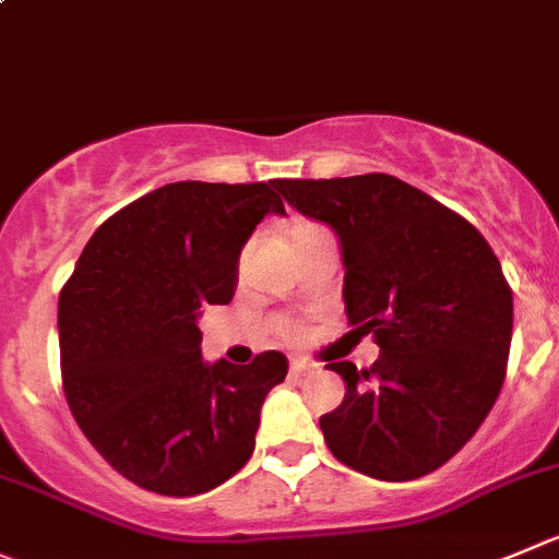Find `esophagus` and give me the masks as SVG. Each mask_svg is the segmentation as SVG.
Wrapping results in <instances>:
<instances>
[{"label":"esophagus","mask_w":559,"mask_h":559,"mask_svg":"<svg viewBox=\"0 0 559 559\" xmlns=\"http://www.w3.org/2000/svg\"><path fill=\"white\" fill-rule=\"evenodd\" d=\"M312 370H316V365L301 362V359H294V362H290V376H296V379H301V376H310Z\"/></svg>","instance_id":"1"}]
</instances>
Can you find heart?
<instances>
[{"label":"heart","mask_w":559,"mask_h":559,"mask_svg":"<svg viewBox=\"0 0 559 559\" xmlns=\"http://www.w3.org/2000/svg\"><path fill=\"white\" fill-rule=\"evenodd\" d=\"M307 230H321V227H312V225H305V227H299V230H296V233H307ZM296 233H294V236H296ZM285 334H288V337H294V334H296V329L285 326Z\"/></svg>","instance_id":"obj_1"}]
</instances>
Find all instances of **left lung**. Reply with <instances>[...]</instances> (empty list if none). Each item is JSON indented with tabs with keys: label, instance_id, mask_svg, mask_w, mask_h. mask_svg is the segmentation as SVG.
Instances as JSON below:
<instances>
[{
	"label": "left lung",
	"instance_id": "8db88e82",
	"mask_svg": "<svg viewBox=\"0 0 559 559\" xmlns=\"http://www.w3.org/2000/svg\"><path fill=\"white\" fill-rule=\"evenodd\" d=\"M276 189L337 233L345 316L381 348L365 370L329 359L345 397L321 417L326 448L376 480L439 469L480 428L508 370L513 294L497 254L464 216L392 175Z\"/></svg>",
	"mask_w": 559,
	"mask_h": 559
}]
</instances>
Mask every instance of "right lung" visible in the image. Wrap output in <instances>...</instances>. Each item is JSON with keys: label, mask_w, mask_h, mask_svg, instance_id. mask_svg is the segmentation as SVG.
I'll list each match as a JSON object with an SVG mask.
<instances>
[{"label": "right lung", "mask_w": 559, "mask_h": 559, "mask_svg": "<svg viewBox=\"0 0 559 559\" xmlns=\"http://www.w3.org/2000/svg\"><path fill=\"white\" fill-rule=\"evenodd\" d=\"M274 183L162 186L93 233L62 288L68 406L106 464L145 491L194 497L230 480L288 376L280 350L203 362L197 326L209 305H230L260 219L285 214Z\"/></svg>", "instance_id": "add662e5"}]
</instances>
